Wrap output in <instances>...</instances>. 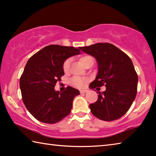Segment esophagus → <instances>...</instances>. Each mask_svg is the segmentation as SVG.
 Listing matches in <instances>:
<instances>
[{"label": "esophagus", "mask_w": 156, "mask_h": 156, "mask_svg": "<svg viewBox=\"0 0 156 156\" xmlns=\"http://www.w3.org/2000/svg\"><path fill=\"white\" fill-rule=\"evenodd\" d=\"M80 92L81 94H84V93H87L88 90H80Z\"/></svg>", "instance_id": "obj_1"}]
</instances>
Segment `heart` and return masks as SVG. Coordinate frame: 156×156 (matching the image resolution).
I'll return each instance as SVG.
<instances>
[{
  "instance_id": "b5f03b06",
  "label": "heart",
  "mask_w": 156,
  "mask_h": 156,
  "mask_svg": "<svg viewBox=\"0 0 156 156\" xmlns=\"http://www.w3.org/2000/svg\"><path fill=\"white\" fill-rule=\"evenodd\" d=\"M90 59H93L91 56L86 55V56H83V57H82L80 58V61L81 62V63L85 66ZM71 63H72V58H68L63 61V65H62V68H63V72L65 73H68L69 72ZM88 81V78H83L79 76H75L70 79V83L71 85L75 86V87L82 88L83 87L84 85H85V83L87 82Z\"/></svg>"
}]
</instances>
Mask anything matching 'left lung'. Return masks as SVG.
I'll return each instance as SVG.
<instances>
[{
  "label": "left lung",
  "instance_id": "left-lung-1",
  "mask_svg": "<svg viewBox=\"0 0 156 156\" xmlns=\"http://www.w3.org/2000/svg\"><path fill=\"white\" fill-rule=\"evenodd\" d=\"M80 48L98 63V76L89 86L92 89L106 86L105 91L99 92L98 101L89 105L91 113L104 121L119 119L129 111L137 95L138 76L131 59L108 43Z\"/></svg>",
  "mask_w": 156,
  "mask_h": 156
}]
</instances>
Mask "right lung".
<instances>
[{
	"mask_svg": "<svg viewBox=\"0 0 156 156\" xmlns=\"http://www.w3.org/2000/svg\"><path fill=\"white\" fill-rule=\"evenodd\" d=\"M80 49L50 45L28 60L20 76V88L25 107L37 120L55 124L70 113L73 99L80 91L68 86L60 93L55 90V86L64 75L63 61L80 54Z\"/></svg>",
	"mask_w": 156,
	"mask_h": 156,
	"instance_id": "1",
	"label": "right lung"
}]
</instances>
